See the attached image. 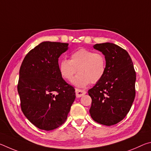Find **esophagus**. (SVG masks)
<instances>
[{"instance_id": "1", "label": "esophagus", "mask_w": 151, "mask_h": 151, "mask_svg": "<svg viewBox=\"0 0 151 151\" xmlns=\"http://www.w3.org/2000/svg\"><path fill=\"white\" fill-rule=\"evenodd\" d=\"M75 92H76V97H81L83 95H85V94L86 93V92L85 91L81 90V89H78V88H76Z\"/></svg>"}]
</instances>
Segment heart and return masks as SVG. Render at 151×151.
<instances>
[{
    "label": "heart",
    "instance_id": "1",
    "mask_svg": "<svg viewBox=\"0 0 151 151\" xmlns=\"http://www.w3.org/2000/svg\"><path fill=\"white\" fill-rule=\"evenodd\" d=\"M79 73L72 81L75 86L83 88L88 84L96 83L103 78L106 71V59L101 52L81 48L73 52L70 59H63L58 64V70L66 81L72 80L74 75Z\"/></svg>",
    "mask_w": 151,
    "mask_h": 151
}]
</instances>
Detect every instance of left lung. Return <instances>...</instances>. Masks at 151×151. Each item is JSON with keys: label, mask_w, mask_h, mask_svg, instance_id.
I'll use <instances>...</instances> for the list:
<instances>
[{"label": "left lung", "mask_w": 151, "mask_h": 151, "mask_svg": "<svg viewBox=\"0 0 151 151\" xmlns=\"http://www.w3.org/2000/svg\"><path fill=\"white\" fill-rule=\"evenodd\" d=\"M94 49L106 59V71L88 93L92 99L91 116L94 121L111 126L121 121L129 112L135 97V73L129 53L111 42L96 44Z\"/></svg>", "instance_id": "obj_1"}]
</instances>
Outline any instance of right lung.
<instances>
[{
    "label": "right lung",
    "instance_id": "add662e5",
    "mask_svg": "<svg viewBox=\"0 0 151 151\" xmlns=\"http://www.w3.org/2000/svg\"><path fill=\"white\" fill-rule=\"evenodd\" d=\"M68 43H40L24 57L17 88L21 110L27 119L41 130L51 131L67 119L75 99V88L58 70V58Z\"/></svg>",
    "mask_w": 151,
    "mask_h": 151
}]
</instances>
